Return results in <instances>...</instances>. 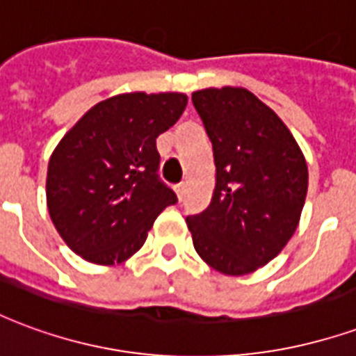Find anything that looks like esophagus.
Wrapping results in <instances>:
<instances>
[{
    "label": "esophagus",
    "mask_w": 356,
    "mask_h": 356,
    "mask_svg": "<svg viewBox=\"0 0 356 356\" xmlns=\"http://www.w3.org/2000/svg\"><path fill=\"white\" fill-rule=\"evenodd\" d=\"M175 193H177L179 200H183V196H185V183H179V185H175Z\"/></svg>",
    "instance_id": "34e87169"
}]
</instances>
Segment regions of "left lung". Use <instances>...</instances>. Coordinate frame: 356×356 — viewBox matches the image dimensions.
Masks as SVG:
<instances>
[{"label": "left lung", "mask_w": 356, "mask_h": 356, "mask_svg": "<svg viewBox=\"0 0 356 356\" xmlns=\"http://www.w3.org/2000/svg\"><path fill=\"white\" fill-rule=\"evenodd\" d=\"M216 162L209 206L186 217L194 250L223 275L254 273L282 252L305 204L309 171L280 118L244 88L194 91Z\"/></svg>", "instance_id": "left-lung-1"}]
</instances>
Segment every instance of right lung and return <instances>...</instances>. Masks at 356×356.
I'll return each mask as SVG.
<instances>
[{
    "instance_id": "right-lung-1",
    "label": "right lung",
    "mask_w": 356,
    "mask_h": 356,
    "mask_svg": "<svg viewBox=\"0 0 356 356\" xmlns=\"http://www.w3.org/2000/svg\"><path fill=\"white\" fill-rule=\"evenodd\" d=\"M185 93H124L88 110L47 168L51 221L74 254L114 265L139 250L177 196L158 177V135L177 122Z\"/></svg>"
}]
</instances>
